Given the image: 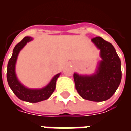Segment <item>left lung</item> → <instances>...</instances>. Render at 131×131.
<instances>
[{
  "label": "left lung",
  "instance_id": "8db88e82",
  "mask_svg": "<svg viewBox=\"0 0 131 131\" xmlns=\"http://www.w3.org/2000/svg\"><path fill=\"white\" fill-rule=\"evenodd\" d=\"M91 40L100 50L102 60L96 74L91 77L74 74V82L81 97L91 101H104L112 96L119 86L121 79V60L110 42L99 36Z\"/></svg>",
  "mask_w": 131,
  "mask_h": 131
}]
</instances>
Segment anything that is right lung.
Masks as SVG:
<instances>
[{
  "label": "right lung",
  "instance_id": "right-lung-1",
  "mask_svg": "<svg viewBox=\"0 0 131 131\" xmlns=\"http://www.w3.org/2000/svg\"><path fill=\"white\" fill-rule=\"evenodd\" d=\"M32 40V38L29 36L24 37L14 48L13 55L8 62L7 70V79L8 84L11 90L16 96L21 100L29 102H38L47 100L51 96L55 89V84L57 78L60 77V74L55 75L48 85L42 89H29L25 88L19 82L17 79L15 71V63L19 52L28 42Z\"/></svg>",
  "mask_w": 131,
  "mask_h": 131
}]
</instances>
